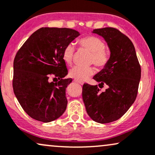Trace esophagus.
I'll list each match as a JSON object with an SVG mask.
<instances>
[{"mask_svg": "<svg viewBox=\"0 0 155 155\" xmlns=\"http://www.w3.org/2000/svg\"><path fill=\"white\" fill-rule=\"evenodd\" d=\"M74 81H75L76 83H77V84H81V85H82L83 84V82H81V81H77V80H74Z\"/></svg>", "mask_w": 155, "mask_h": 155, "instance_id": "esophagus-1", "label": "esophagus"}]
</instances>
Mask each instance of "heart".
Segmentation results:
<instances>
[{
  "label": "heart",
  "instance_id": "1",
  "mask_svg": "<svg viewBox=\"0 0 155 155\" xmlns=\"http://www.w3.org/2000/svg\"><path fill=\"white\" fill-rule=\"evenodd\" d=\"M78 45L81 48L91 53L89 63L101 69L107 66L110 60V54L105 49V43L103 40L94 36H87L78 40ZM74 52L75 49L73 44L69 43L65 46L63 50V59L66 64H72ZM94 73L93 67L75 66L71 69L69 76L77 81H82L92 76Z\"/></svg>",
  "mask_w": 155,
  "mask_h": 155
}]
</instances>
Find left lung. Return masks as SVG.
Masks as SVG:
<instances>
[{"instance_id": "1", "label": "left lung", "mask_w": 155, "mask_h": 155, "mask_svg": "<svg viewBox=\"0 0 155 155\" xmlns=\"http://www.w3.org/2000/svg\"><path fill=\"white\" fill-rule=\"evenodd\" d=\"M107 42L110 50L109 62L94 76L101 88L84 84L82 97L89 116L95 122L108 124L124 115L137 98L141 79V66L135 48L128 37L113 27L93 30Z\"/></svg>"}]
</instances>
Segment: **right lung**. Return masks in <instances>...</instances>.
<instances>
[{
    "label": "right lung",
    "instance_id": "1",
    "mask_svg": "<svg viewBox=\"0 0 155 155\" xmlns=\"http://www.w3.org/2000/svg\"><path fill=\"white\" fill-rule=\"evenodd\" d=\"M79 35L69 28L42 27L35 31L16 54L13 89L21 107L35 120L48 123L63 114L66 89L72 81L63 59L65 46ZM53 75L59 81L50 83Z\"/></svg>",
    "mask_w": 155,
    "mask_h": 155
}]
</instances>
